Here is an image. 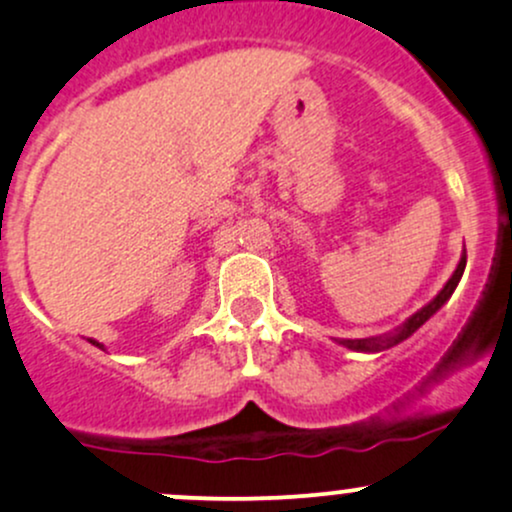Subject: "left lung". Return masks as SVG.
<instances>
[{
  "mask_svg": "<svg viewBox=\"0 0 512 512\" xmlns=\"http://www.w3.org/2000/svg\"><path fill=\"white\" fill-rule=\"evenodd\" d=\"M464 267H466V250L462 252V260H459V265H457V269H454V272H452V277H449L447 284L440 289V294H437L435 299H432L430 303H425V306L420 308V311H415L413 316L406 320V323L398 325V328L393 330V333L374 335V338L335 340V342H338V345H342V347H347V350H355V352H384V350H389V347L398 345V342L408 340V338H411V335L415 333V330H418L420 325L425 323V320H430V318L435 316V313L440 311V308L445 306V303L449 301V296H452L454 289H457L459 279H462Z\"/></svg>",
  "mask_w": 512,
  "mask_h": 512,
  "instance_id": "8db88e82",
  "label": "left lung"
}]
</instances>
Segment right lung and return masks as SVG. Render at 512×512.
Listing matches in <instances>:
<instances>
[{
  "mask_svg": "<svg viewBox=\"0 0 512 512\" xmlns=\"http://www.w3.org/2000/svg\"><path fill=\"white\" fill-rule=\"evenodd\" d=\"M89 342H92L94 347H99V350H104V345H101V342H97V340H89Z\"/></svg>",
  "mask_w": 512,
  "mask_h": 512,
  "instance_id": "right-lung-1",
  "label": "right lung"
}]
</instances>
